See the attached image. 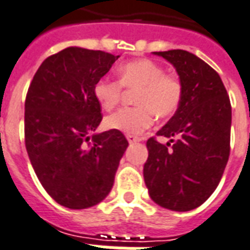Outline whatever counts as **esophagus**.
<instances>
[{
  "mask_svg": "<svg viewBox=\"0 0 250 250\" xmlns=\"http://www.w3.org/2000/svg\"><path fill=\"white\" fill-rule=\"evenodd\" d=\"M126 139H128L129 144H134V143H139V141H141V139H140V137H137V136H133V134H128V136H126Z\"/></svg>",
  "mask_w": 250,
  "mask_h": 250,
  "instance_id": "34e87169",
  "label": "esophagus"
}]
</instances>
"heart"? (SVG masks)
<instances>
[{
    "mask_svg": "<svg viewBox=\"0 0 250 250\" xmlns=\"http://www.w3.org/2000/svg\"><path fill=\"white\" fill-rule=\"evenodd\" d=\"M120 82L102 78L94 86V97L105 110H111L121 100L122 86L139 87L134 104L137 107H125L106 117L109 129L126 134H139L159 118H169L178 111L183 86L176 75L166 74L162 65L149 59L132 60L118 67Z\"/></svg>",
    "mask_w": 250,
    "mask_h": 250,
    "instance_id": "1",
    "label": "heart"
}]
</instances>
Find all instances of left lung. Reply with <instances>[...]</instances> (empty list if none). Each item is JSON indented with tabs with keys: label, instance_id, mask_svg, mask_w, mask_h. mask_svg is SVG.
<instances>
[{
	"label": "left lung",
	"instance_id": "8db88e82",
	"mask_svg": "<svg viewBox=\"0 0 250 250\" xmlns=\"http://www.w3.org/2000/svg\"><path fill=\"white\" fill-rule=\"evenodd\" d=\"M153 55L173 65L183 98L178 111L157 132L171 140L166 145L155 139L146 141L145 186L159 206L190 211L213 194L229 160V95L217 71L196 55L183 49ZM172 137H177L175 142Z\"/></svg>",
	"mask_w": 250,
	"mask_h": 250
}]
</instances>
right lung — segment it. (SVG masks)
Instances as JSON below:
<instances>
[{
  "mask_svg": "<svg viewBox=\"0 0 250 250\" xmlns=\"http://www.w3.org/2000/svg\"><path fill=\"white\" fill-rule=\"evenodd\" d=\"M118 58L67 47L44 60L28 88L25 146L32 167L51 198L72 210L109 195L129 145L120 130L94 133L102 121L94 86Z\"/></svg>",
  "mask_w": 250,
  "mask_h": 250,
  "instance_id": "add662e5",
  "label": "right lung"
}]
</instances>
